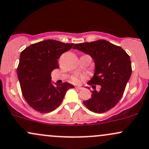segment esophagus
<instances>
[{
	"label": "esophagus",
	"mask_w": 149,
	"mask_h": 149,
	"mask_svg": "<svg viewBox=\"0 0 149 149\" xmlns=\"http://www.w3.org/2000/svg\"><path fill=\"white\" fill-rule=\"evenodd\" d=\"M75 88H76V89H77V90H80V89H81V88H82V87H81V86H75Z\"/></svg>",
	"instance_id": "1"
}]
</instances>
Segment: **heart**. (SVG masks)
I'll return each mask as SVG.
<instances>
[{
    "instance_id": "obj_1",
    "label": "heart",
    "mask_w": 149,
    "mask_h": 149,
    "mask_svg": "<svg viewBox=\"0 0 149 149\" xmlns=\"http://www.w3.org/2000/svg\"><path fill=\"white\" fill-rule=\"evenodd\" d=\"M82 78H84V77L82 76V75H80V76H79V77H74L72 78V81L75 83H77L79 81V79H82Z\"/></svg>"
}]
</instances>
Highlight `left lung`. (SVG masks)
Returning <instances> with one entry per match:
<instances>
[{"label":"left lung","instance_id":"1","mask_svg":"<svg viewBox=\"0 0 149 149\" xmlns=\"http://www.w3.org/2000/svg\"><path fill=\"white\" fill-rule=\"evenodd\" d=\"M73 48L92 58L94 74L88 84L101 86L99 91H92L91 98L84 101V104L96 113L109 111L121 99L131 77L130 56L120 46L103 39L78 43Z\"/></svg>","mask_w":149,"mask_h":149}]
</instances>
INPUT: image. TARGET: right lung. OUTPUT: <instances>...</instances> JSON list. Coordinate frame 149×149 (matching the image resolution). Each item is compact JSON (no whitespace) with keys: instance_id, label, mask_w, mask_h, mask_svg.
<instances>
[{"instance_id":"obj_1","label":"right lung","mask_w":149,"mask_h":149,"mask_svg":"<svg viewBox=\"0 0 149 149\" xmlns=\"http://www.w3.org/2000/svg\"><path fill=\"white\" fill-rule=\"evenodd\" d=\"M74 43L48 39L30 45L22 51L17 68L22 92L33 109L50 113L61 105L68 89L74 86L68 82L53 84L51 74L59 68L58 60Z\"/></svg>"}]
</instances>
